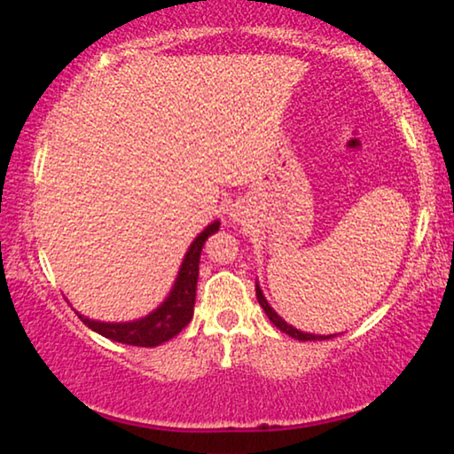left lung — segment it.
Returning <instances> with one entry per match:
<instances>
[{"mask_svg":"<svg viewBox=\"0 0 454 454\" xmlns=\"http://www.w3.org/2000/svg\"><path fill=\"white\" fill-rule=\"evenodd\" d=\"M256 297H258V303H260V306H262V309L266 312V316H269V320L272 322V325H275L281 333L289 334V337H294V339H297V340H326V339L337 337V334H312V333H301V331H297L295 326H291L289 322H285V320L281 318V316H278V314L275 312V309L270 308V303L266 301V297H264V294H262V289H260L258 281H256Z\"/></svg>","mask_w":454,"mask_h":454,"instance_id":"obj_1","label":"left lung"}]
</instances>
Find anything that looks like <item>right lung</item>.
<instances>
[{
	"mask_svg": "<svg viewBox=\"0 0 454 454\" xmlns=\"http://www.w3.org/2000/svg\"><path fill=\"white\" fill-rule=\"evenodd\" d=\"M221 221H213L210 225L196 235L192 241L188 252L179 266L176 283L160 301V306L153 309L151 314L142 316L138 320L128 322H101L90 320L89 316L78 314V318L84 322L90 331L103 334L105 339L115 340V343L123 345H136V347H157L163 345L165 340L176 337L182 333V328L188 326V322L194 316V301H196V283H198V264H200V254L210 235L219 231Z\"/></svg>",
	"mask_w": 454,
	"mask_h": 454,
	"instance_id": "right-lung-1",
	"label": "right lung"
}]
</instances>
